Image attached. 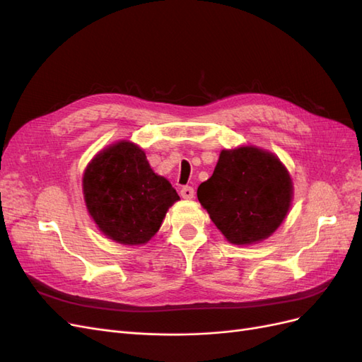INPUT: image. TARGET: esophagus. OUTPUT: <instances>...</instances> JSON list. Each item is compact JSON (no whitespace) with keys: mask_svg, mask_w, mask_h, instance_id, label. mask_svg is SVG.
Instances as JSON below:
<instances>
[{"mask_svg":"<svg viewBox=\"0 0 362 362\" xmlns=\"http://www.w3.org/2000/svg\"><path fill=\"white\" fill-rule=\"evenodd\" d=\"M181 196H182L184 199H193L194 198L193 187H189V185H185V187L181 189Z\"/></svg>","mask_w":362,"mask_h":362,"instance_id":"1","label":"esophagus"}]
</instances>
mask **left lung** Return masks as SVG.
Listing matches in <instances>:
<instances>
[{"label":"left lung","instance_id":"left-lung-1","mask_svg":"<svg viewBox=\"0 0 362 362\" xmlns=\"http://www.w3.org/2000/svg\"><path fill=\"white\" fill-rule=\"evenodd\" d=\"M198 199L229 243L269 238L291 206L293 181L282 161L257 146L223 149Z\"/></svg>","mask_w":362,"mask_h":362}]
</instances>
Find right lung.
I'll list each match as a JSON object with an SVG mask.
<instances>
[{
  "label": "right lung",
  "mask_w": 362,
  "mask_h": 362,
  "mask_svg": "<svg viewBox=\"0 0 362 362\" xmlns=\"http://www.w3.org/2000/svg\"><path fill=\"white\" fill-rule=\"evenodd\" d=\"M83 194L100 231L125 246L148 243L180 201L172 184L151 169L145 151L129 140L116 141L90 160Z\"/></svg>",
  "instance_id": "add662e5"
}]
</instances>
